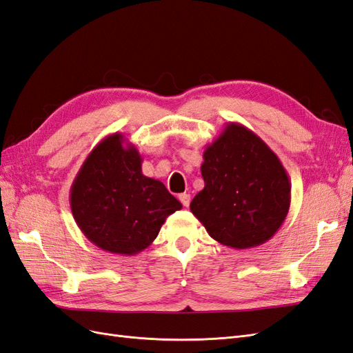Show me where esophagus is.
<instances>
[{
	"label": "esophagus",
	"instance_id": "34e87169",
	"mask_svg": "<svg viewBox=\"0 0 353 353\" xmlns=\"http://www.w3.org/2000/svg\"><path fill=\"white\" fill-rule=\"evenodd\" d=\"M179 201L183 203V205H184L185 208H188V206H190V201H191V197H190V194L183 193V194H179Z\"/></svg>",
	"mask_w": 353,
	"mask_h": 353
}]
</instances>
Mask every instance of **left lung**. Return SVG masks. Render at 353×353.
I'll list each match as a JSON object with an SVG mask.
<instances>
[{
  "mask_svg": "<svg viewBox=\"0 0 353 353\" xmlns=\"http://www.w3.org/2000/svg\"><path fill=\"white\" fill-rule=\"evenodd\" d=\"M205 188L190 205L209 236L231 249H252L280 230L292 184L281 160L261 137L228 122L203 152Z\"/></svg>",
  "mask_w": 353,
  "mask_h": 353,
  "instance_id": "obj_1",
  "label": "left lung"
}]
</instances>
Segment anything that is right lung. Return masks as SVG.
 <instances>
[{
  "label": "right lung",
  "instance_id": "obj_1",
  "mask_svg": "<svg viewBox=\"0 0 353 353\" xmlns=\"http://www.w3.org/2000/svg\"><path fill=\"white\" fill-rule=\"evenodd\" d=\"M143 157L123 134L95 145L70 187L79 230L101 250L134 256L150 245L166 218L183 205L141 170Z\"/></svg>",
  "mask_w": 353,
  "mask_h": 353
}]
</instances>
